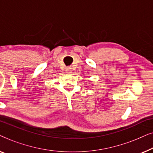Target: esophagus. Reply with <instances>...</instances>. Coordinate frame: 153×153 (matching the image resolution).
Segmentation results:
<instances>
[{
	"label": "esophagus",
	"instance_id": "obj_1",
	"mask_svg": "<svg viewBox=\"0 0 153 153\" xmlns=\"http://www.w3.org/2000/svg\"><path fill=\"white\" fill-rule=\"evenodd\" d=\"M72 68H68L66 69V72L68 73H70L71 72H72Z\"/></svg>",
	"mask_w": 153,
	"mask_h": 153
}]
</instances>
